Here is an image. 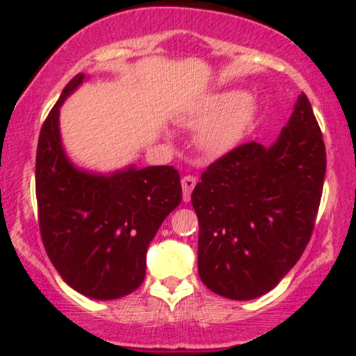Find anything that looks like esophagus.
Masks as SVG:
<instances>
[{"mask_svg": "<svg viewBox=\"0 0 356 356\" xmlns=\"http://www.w3.org/2000/svg\"><path fill=\"white\" fill-rule=\"evenodd\" d=\"M196 186V177H193V175H186V177H182V200L188 203L189 200H191V193L193 189H195Z\"/></svg>", "mask_w": 356, "mask_h": 356, "instance_id": "1", "label": "esophagus"}]
</instances>
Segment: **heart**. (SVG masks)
<instances>
[{
  "instance_id": "1",
  "label": "heart",
  "mask_w": 356,
  "mask_h": 356,
  "mask_svg": "<svg viewBox=\"0 0 356 356\" xmlns=\"http://www.w3.org/2000/svg\"><path fill=\"white\" fill-rule=\"evenodd\" d=\"M257 113V102L243 89H222L200 98L186 113L184 124L201 129L198 145L204 153L222 156L245 139Z\"/></svg>"
}]
</instances>
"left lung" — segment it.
Masks as SVG:
<instances>
[{
    "instance_id": "8db88e82",
    "label": "left lung",
    "mask_w": 356,
    "mask_h": 356,
    "mask_svg": "<svg viewBox=\"0 0 356 356\" xmlns=\"http://www.w3.org/2000/svg\"><path fill=\"white\" fill-rule=\"evenodd\" d=\"M324 175V139L301 92L270 146L253 141L232 149L196 184L203 284L238 301L274 289L310 241Z\"/></svg>"
}]
</instances>
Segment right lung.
Returning <instances> with one entry per match:
<instances>
[{"mask_svg": "<svg viewBox=\"0 0 356 356\" xmlns=\"http://www.w3.org/2000/svg\"><path fill=\"white\" fill-rule=\"evenodd\" d=\"M89 75L63 89L39 134L35 196L46 253L63 281L92 300H117L145 281L146 251L161 222L182 200L179 172L168 165L99 174L68 158L60 108Z\"/></svg>", "mask_w": 356, "mask_h": 356, "instance_id": "right-lung-1", "label": "right lung"}]
</instances>
